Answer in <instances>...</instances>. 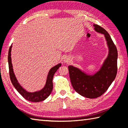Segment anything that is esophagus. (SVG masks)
Masks as SVG:
<instances>
[{
  "label": "esophagus",
  "mask_w": 128,
  "mask_h": 128,
  "mask_svg": "<svg viewBox=\"0 0 128 128\" xmlns=\"http://www.w3.org/2000/svg\"><path fill=\"white\" fill-rule=\"evenodd\" d=\"M69 62V59H68V58L64 59V62Z\"/></svg>",
  "instance_id": "1"
}]
</instances>
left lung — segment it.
<instances>
[{"label":"left lung","mask_w":128,"mask_h":128,"mask_svg":"<svg viewBox=\"0 0 128 128\" xmlns=\"http://www.w3.org/2000/svg\"><path fill=\"white\" fill-rule=\"evenodd\" d=\"M94 31L103 34L108 53L100 68L94 74H89L78 68L69 66V76L76 92L88 98L101 96L114 80L117 72L118 52L109 34L104 28L94 25Z\"/></svg>","instance_id":"8db88e82"}]
</instances>
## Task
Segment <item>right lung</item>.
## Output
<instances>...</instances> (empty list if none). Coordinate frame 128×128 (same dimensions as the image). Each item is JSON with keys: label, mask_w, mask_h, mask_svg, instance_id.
<instances>
[{"label": "right lung", "mask_w": 128, "mask_h": 128, "mask_svg": "<svg viewBox=\"0 0 128 128\" xmlns=\"http://www.w3.org/2000/svg\"><path fill=\"white\" fill-rule=\"evenodd\" d=\"M12 44L11 45L8 53V64H9V75L10 80L13 86L16 89V90L24 98L28 100L30 102H41L46 100L50 96L53 90V78L55 72L59 69V68L62 66L61 63L56 64V66L50 70L46 79V82L44 87L40 90L34 92H28L23 88L18 82L15 75L14 72L12 68V57H11V52H12Z\"/></svg>", "instance_id": "1"}]
</instances>
